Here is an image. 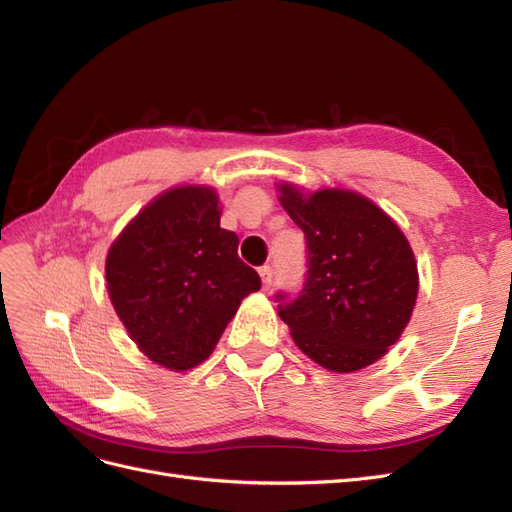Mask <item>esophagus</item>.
Segmentation results:
<instances>
[{"instance_id":"obj_1","label":"esophagus","mask_w":512,"mask_h":512,"mask_svg":"<svg viewBox=\"0 0 512 512\" xmlns=\"http://www.w3.org/2000/svg\"><path fill=\"white\" fill-rule=\"evenodd\" d=\"M258 273H260V280H262V288L269 290L273 286V269L271 267H262Z\"/></svg>"}]
</instances>
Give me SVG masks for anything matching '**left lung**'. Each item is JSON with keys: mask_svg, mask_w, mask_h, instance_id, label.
<instances>
[{"mask_svg": "<svg viewBox=\"0 0 512 512\" xmlns=\"http://www.w3.org/2000/svg\"><path fill=\"white\" fill-rule=\"evenodd\" d=\"M277 190L307 241L303 290L277 312L294 344L339 374L376 363L404 333L416 305L418 271L406 235L363 194H303L292 183Z\"/></svg>", "mask_w": 512, "mask_h": 512, "instance_id": "obj_1", "label": "left lung"}]
</instances>
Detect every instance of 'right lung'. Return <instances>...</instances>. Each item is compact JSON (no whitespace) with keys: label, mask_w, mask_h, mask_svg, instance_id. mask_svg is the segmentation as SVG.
<instances>
[{"label":"right lung","mask_w":512,"mask_h":512,"mask_svg":"<svg viewBox=\"0 0 512 512\" xmlns=\"http://www.w3.org/2000/svg\"><path fill=\"white\" fill-rule=\"evenodd\" d=\"M220 215L209 185H179L138 211L108 250L115 312L138 350L166 369L209 359L241 301L260 288Z\"/></svg>","instance_id":"right-lung-1"}]
</instances>
